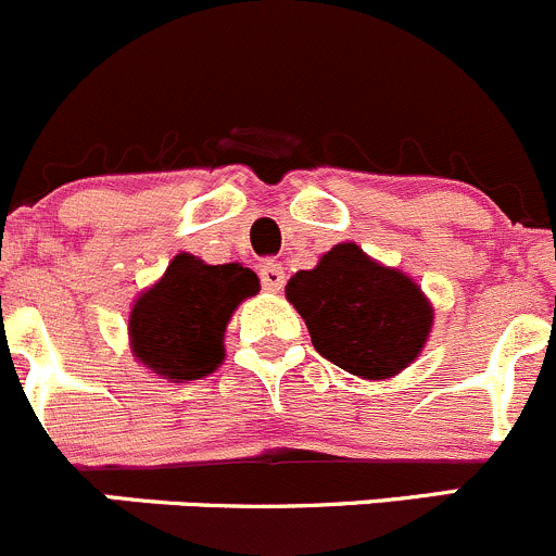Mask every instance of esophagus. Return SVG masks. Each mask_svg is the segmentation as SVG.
<instances>
[{
	"label": "esophagus",
	"mask_w": 556,
	"mask_h": 556,
	"mask_svg": "<svg viewBox=\"0 0 556 556\" xmlns=\"http://www.w3.org/2000/svg\"><path fill=\"white\" fill-rule=\"evenodd\" d=\"M260 278L267 291H280V286L286 283V273L278 262H265V265L260 267Z\"/></svg>",
	"instance_id": "1"
}]
</instances>
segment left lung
Here are the masks:
<instances>
[{
    "instance_id": "obj_1",
    "label": "left lung",
    "mask_w": 556,
    "mask_h": 556,
    "mask_svg": "<svg viewBox=\"0 0 556 556\" xmlns=\"http://www.w3.org/2000/svg\"><path fill=\"white\" fill-rule=\"evenodd\" d=\"M286 300L305 318L324 359L370 381L405 370L435 316L414 278L378 265L356 243H338L313 270L294 273Z\"/></svg>"
}]
</instances>
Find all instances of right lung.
<instances>
[{
    "mask_svg": "<svg viewBox=\"0 0 556 556\" xmlns=\"http://www.w3.org/2000/svg\"><path fill=\"white\" fill-rule=\"evenodd\" d=\"M256 291V273L238 262L205 265L178 254L131 305V354L175 383L205 378L222 365L224 332L235 307Z\"/></svg>",
    "mask_w": 556,
    "mask_h": 556,
    "instance_id": "add662e5",
    "label": "right lung"
}]
</instances>
